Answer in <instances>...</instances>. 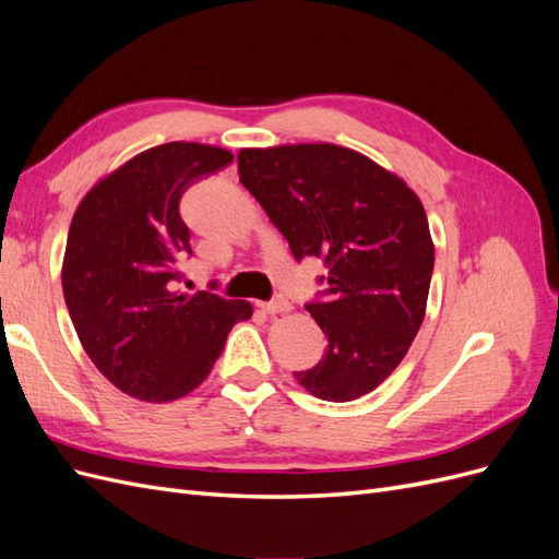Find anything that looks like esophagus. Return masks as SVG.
Returning <instances> with one entry per match:
<instances>
[{"mask_svg":"<svg viewBox=\"0 0 559 559\" xmlns=\"http://www.w3.org/2000/svg\"><path fill=\"white\" fill-rule=\"evenodd\" d=\"M265 314H280V312H289L292 310V302L277 298V300H270V302H261L259 306Z\"/></svg>","mask_w":559,"mask_h":559,"instance_id":"34e87169","label":"esophagus"}]
</instances>
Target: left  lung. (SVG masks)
I'll list each match as a JSON object with an SVG mask.
<instances>
[{
  "instance_id": "left-lung-1",
  "label": "left lung",
  "mask_w": 559,
  "mask_h": 559,
  "mask_svg": "<svg viewBox=\"0 0 559 559\" xmlns=\"http://www.w3.org/2000/svg\"><path fill=\"white\" fill-rule=\"evenodd\" d=\"M238 170L296 261L321 259L326 289L306 310L326 354L296 380L345 403L382 384L425 321L433 273L427 212L401 177L335 144L242 148Z\"/></svg>"
}]
</instances>
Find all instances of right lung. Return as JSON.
Returning <instances> with one entry per match:
<instances>
[{"instance_id":"add662e5","label":"right lung","mask_w":559,"mask_h":559,"mask_svg":"<svg viewBox=\"0 0 559 559\" xmlns=\"http://www.w3.org/2000/svg\"><path fill=\"white\" fill-rule=\"evenodd\" d=\"M233 160L226 148L170 142L99 179L72 216L62 294L91 361L123 394L167 403L191 394L222 357L247 300L179 294L191 233L179 214L189 186Z\"/></svg>"}]
</instances>
